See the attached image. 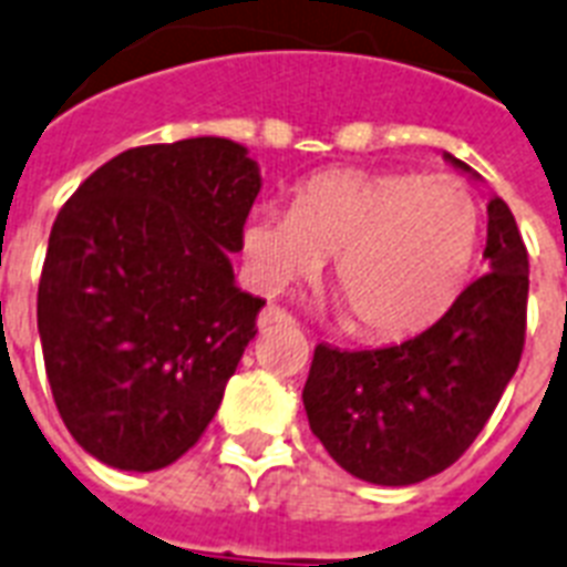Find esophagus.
I'll list each match as a JSON object with an SVG mask.
<instances>
[{
    "label": "esophagus",
    "instance_id": "esophagus-1",
    "mask_svg": "<svg viewBox=\"0 0 567 567\" xmlns=\"http://www.w3.org/2000/svg\"><path fill=\"white\" fill-rule=\"evenodd\" d=\"M256 323H259V329H270V326H279V323H293V317L288 315L285 308L268 306V308H265V311H261Z\"/></svg>",
    "mask_w": 567,
    "mask_h": 567
}]
</instances>
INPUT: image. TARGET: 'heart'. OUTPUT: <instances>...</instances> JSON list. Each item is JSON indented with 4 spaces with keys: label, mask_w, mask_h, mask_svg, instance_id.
<instances>
[{
    "label": "heart",
    "mask_w": 567,
    "mask_h": 567,
    "mask_svg": "<svg viewBox=\"0 0 567 567\" xmlns=\"http://www.w3.org/2000/svg\"><path fill=\"white\" fill-rule=\"evenodd\" d=\"M481 212L457 177L334 168L293 188L291 206L256 209L241 247L252 282L276 293L323 270L363 338H402L457 299Z\"/></svg>",
    "instance_id": "heart-1"
}]
</instances>
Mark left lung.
Wrapping results in <instances>:
<instances>
[{"instance_id": "obj_1", "label": "left lung", "mask_w": 567, "mask_h": 567, "mask_svg": "<svg viewBox=\"0 0 567 567\" xmlns=\"http://www.w3.org/2000/svg\"><path fill=\"white\" fill-rule=\"evenodd\" d=\"M457 172L481 179L463 159ZM486 270L416 338L381 349H315L302 388L308 425L358 481L411 486L475 443L518 370L530 261L509 206L489 197Z\"/></svg>"}]
</instances>
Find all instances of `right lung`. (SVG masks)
I'll use <instances>...</instances> for the list:
<instances>
[{
	"label": "right lung",
	"instance_id": "obj_1",
	"mask_svg": "<svg viewBox=\"0 0 567 567\" xmlns=\"http://www.w3.org/2000/svg\"><path fill=\"white\" fill-rule=\"evenodd\" d=\"M259 188L244 145L195 136L113 156L60 209L37 329L60 419L101 463L172 466L218 411L265 306L229 261Z\"/></svg>",
	"mask_w": 567,
	"mask_h": 567
}]
</instances>
